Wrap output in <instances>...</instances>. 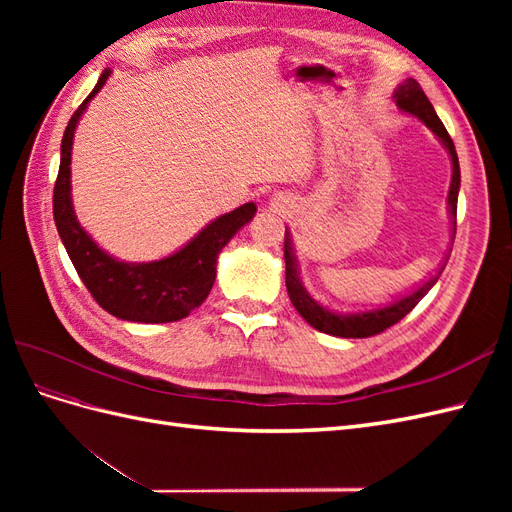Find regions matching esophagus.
<instances>
[{"label":"esophagus","mask_w":512,"mask_h":512,"mask_svg":"<svg viewBox=\"0 0 512 512\" xmlns=\"http://www.w3.org/2000/svg\"><path fill=\"white\" fill-rule=\"evenodd\" d=\"M271 205H273V207H282V203H280V198H273V200H271Z\"/></svg>","instance_id":"34e87169"}]
</instances>
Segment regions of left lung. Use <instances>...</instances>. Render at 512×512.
<instances>
[{
	"label": "left lung",
	"instance_id": "1",
	"mask_svg": "<svg viewBox=\"0 0 512 512\" xmlns=\"http://www.w3.org/2000/svg\"><path fill=\"white\" fill-rule=\"evenodd\" d=\"M393 100L401 113H408L416 119H421L425 126L436 134L440 145L446 149L448 158H451L453 164V175H451V188H448V198H446V209L448 215H451V239H455V226H457V196L461 188V173H459V158L453 145V138L448 136L444 123L440 117L433 111L431 102L427 100L425 91L421 89L414 79H406L401 85H397ZM451 256V250L446 252V258L442 260L440 269L433 273L429 280H425L421 286H416L410 292L404 294H395L391 301H386L382 305L369 307V309H356V312H335V309L318 303L312 294L307 292V288L301 282L299 275V260L297 254H294V245H292V235L286 228V237H284V260H286V288H288V297L292 305L297 307V312L312 324L316 331H322L333 337H348V339H359V337H371L378 335L384 329L393 327L395 322H399L408 312H412V307L421 301L425 294L436 286L438 277L442 275L446 260Z\"/></svg>",
	"mask_w": 512,
	"mask_h": 512
}]
</instances>
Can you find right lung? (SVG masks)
Returning <instances> with one entry per match:
<instances>
[{
  "label": "right lung",
  "mask_w": 512,
  "mask_h": 512,
  "mask_svg": "<svg viewBox=\"0 0 512 512\" xmlns=\"http://www.w3.org/2000/svg\"><path fill=\"white\" fill-rule=\"evenodd\" d=\"M106 68L85 102L76 108L61 138L59 175L53 190V218L72 265L102 309L115 318L145 324L177 322L203 305L218 275V256L224 245L256 215V205L245 203L209 222L177 252L160 260L126 262L104 252L76 220L72 205L70 162L74 132L89 102L111 76Z\"/></svg>",
  "instance_id": "add662e5"
}]
</instances>
